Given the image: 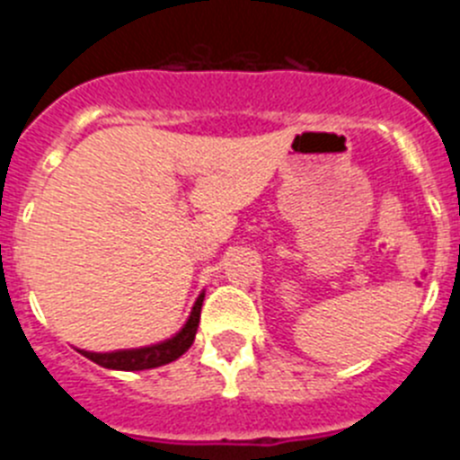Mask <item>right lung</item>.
<instances>
[{
  "label": "right lung",
  "instance_id": "add662e5",
  "mask_svg": "<svg viewBox=\"0 0 460 460\" xmlns=\"http://www.w3.org/2000/svg\"><path fill=\"white\" fill-rule=\"evenodd\" d=\"M205 302V292L198 295L190 315L186 320L184 327L168 341L161 343L145 345V348H131V350H115V352H87L80 350V355L92 359L93 364H99L103 368H112V371H147V368L165 367L170 361L180 359L195 341V332L200 324V308Z\"/></svg>",
  "mask_w": 460,
  "mask_h": 460
}]
</instances>
